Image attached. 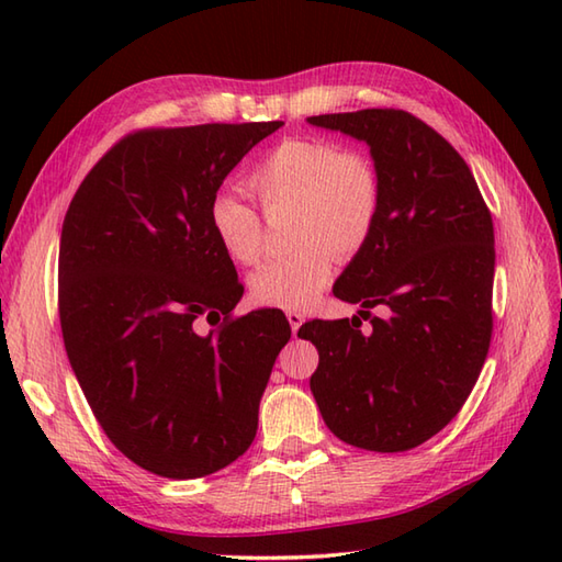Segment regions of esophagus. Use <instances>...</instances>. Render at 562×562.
Returning <instances> with one entry per match:
<instances>
[{"instance_id": "obj_1", "label": "esophagus", "mask_w": 562, "mask_h": 562, "mask_svg": "<svg viewBox=\"0 0 562 562\" xmlns=\"http://www.w3.org/2000/svg\"><path fill=\"white\" fill-rule=\"evenodd\" d=\"M288 321H290L292 333H296V330L302 328V324H304V314H300V312H288Z\"/></svg>"}]
</instances>
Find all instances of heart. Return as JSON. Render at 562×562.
<instances>
[{"label":"heart","instance_id":"heart-1","mask_svg":"<svg viewBox=\"0 0 562 562\" xmlns=\"http://www.w3.org/2000/svg\"><path fill=\"white\" fill-rule=\"evenodd\" d=\"M250 188L266 210L292 207L294 254L270 260L250 278V292L266 306L306 308L336 272L374 234L381 181L374 164L328 139H284L250 171ZM210 229L224 254L241 266L262 256V224L254 205L222 188L207 207Z\"/></svg>","mask_w":562,"mask_h":562}]
</instances>
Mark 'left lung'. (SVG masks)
I'll list each match as a JSON object with an SVG mask.
<instances>
[{"label": "left lung", "mask_w": 562, "mask_h": 562, "mask_svg": "<svg viewBox=\"0 0 562 562\" xmlns=\"http://www.w3.org/2000/svg\"><path fill=\"white\" fill-rule=\"evenodd\" d=\"M369 147L381 212L369 241L333 288L348 304L386 308L362 321H308L318 367L308 379L338 439L405 451L453 420L475 386L493 330V220L469 166L405 111L367 109L306 117Z\"/></svg>", "instance_id": "left-lung-1"}]
</instances>
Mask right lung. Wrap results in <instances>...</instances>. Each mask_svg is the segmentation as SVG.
<instances>
[{
  "instance_id": "obj_1",
  "label": "right lung",
  "mask_w": 562,
  "mask_h": 562,
  "mask_svg": "<svg viewBox=\"0 0 562 562\" xmlns=\"http://www.w3.org/2000/svg\"><path fill=\"white\" fill-rule=\"evenodd\" d=\"M284 123L142 130L71 198L59 236V324L103 432L164 479L236 461L292 330L278 308L229 318L244 294L207 220L212 195ZM202 319L223 321L200 334Z\"/></svg>"
}]
</instances>
